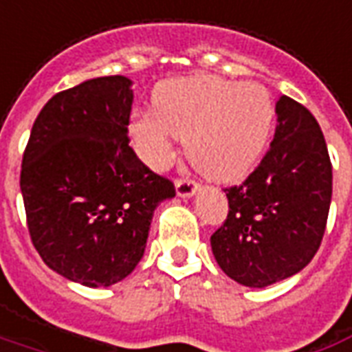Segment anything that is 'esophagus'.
Masks as SVG:
<instances>
[{
  "mask_svg": "<svg viewBox=\"0 0 352 352\" xmlns=\"http://www.w3.org/2000/svg\"><path fill=\"white\" fill-rule=\"evenodd\" d=\"M197 189H199V184H195L193 179L189 178H179L176 179V195L178 197H193L197 193Z\"/></svg>",
  "mask_w": 352,
  "mask_h": 352,
  "instance_id": "1",
  "label": "esophagus"
}]
</instances>
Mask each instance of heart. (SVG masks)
Wrapping results in <instances>:
<instances>
[{
	"label": "heart",
	"instance_id": "1",
	"mask_svg": "<svg viewBox=\"0 0 352 352\" xmlns=\"http://www.w3.org/2000/svg\"><path fill=\"white\" fill-rule=\"evenodd\" d=\"M153 112L131 118L129 133L140 157L165 168L174 137L186 140L191 165L215 182H234L250 173L270 140L276 102L258 82L187 76L157 84Z\"/></svg>",
	"mask_w": 352,
	"mask_h": 352
}]
</instances>
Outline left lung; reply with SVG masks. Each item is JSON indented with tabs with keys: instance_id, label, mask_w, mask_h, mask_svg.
<instances>
[{
	"instance_id": "obj_1",
	"label": "left lung",
	"mask_w": 352,
	"mask_h": 352,
	"mask_svg": "<svg viewBox=\"0 0 352 352\" xmlns=\"http://www.w3.org/2000/svg\"><path fill=\"white\" fill-rule=\"evenodd\" d=\"M276 114L270 150L243 184L225 189L229 215L210 238L221 270L255 289L311 263L332 201V163L315 116L287 95Z\"/></svg>"
}]
</instances>
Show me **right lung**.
<instances>
[{
  "label": "right lung",
  "mask_w": 352,
  "mask_h": 352,
  "mask_svg": "<svg viewBox=\"0 0 352 352\" xmlns=\"http://www.w3.org/2000/svg\"><path fill=\"white\" fill-rule=\"evenodd\" d=\"M131 84L99 76L54 95L22 157L33 245L48 268L86 287H110L135 270L153 210L176 195L129 146Z\"/></svg>",
  "instance_id": "1"
}]
</instances>
